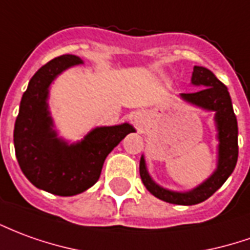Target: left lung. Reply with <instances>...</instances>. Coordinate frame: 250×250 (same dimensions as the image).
Listing matches in <instances>:
<instances>
[{
    "label": "left lung",
    "instance_id": "left-lung-1",
    "mask_svg": "<svg viewBox=\"0 0 250 250\" xmlns=\"http://www.w3.org/2000/svg\"><path fill=\"white\" fill-rule=\"evenodd\" d=\"M192 83L199 85L202 89L193 93H183L181 97L189 103H193L199 107L215 111V120L218 125V138H219V161L215 173L211 176L202 186L186 193L172 192L158 187L150 179L146 170L145 158L139 162L141 179L147 191L155 198L161 199L167 203L180 204V206H192L202 203L212 196L223 183L228 180L234 170L237 158H238V127L235 118L231 99L228 88L216 78L208 69L202 66H195L192 73Z\"/></svg>",
    "mask_w": 250,
    "mask_h": 250
}]
</instances>
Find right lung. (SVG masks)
Returning a JSON list of instances; mask_svg holds the SVG:
<instances>
[{"instance_id":"obj_1","label":"right lung","mask_w":250,"mask_h":250,"mask_svg":"<svg viewBox=\"0 0 250 250\" xmlns=\"http://www.w3.org/2000/svg\"><path fill=\"white\" fill-rule=\"evenodd\" d=\"M78 63L83 61L76 55H61L35 73L22 95L13 132L22 173L35 187L58 196H73L93 186L107 155L134 131L127 123L99 127L71 146L57 138L47 111L48 86L61 71Z\"/></svg>"}]
</instances>
